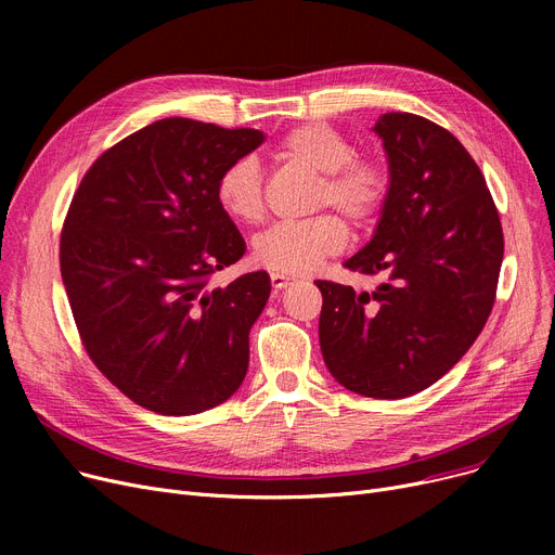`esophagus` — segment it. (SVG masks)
Here are the masks:
<instances>
[{"label": "esophagus", "mask_w": 555, "mask_h": 555, "mask_svg": "<svg viewBox=\"0 0 555 555\" xmlns=\"http://www.w3.org/2000/svg\"><path fill=\"white\" fill-rule=\"evenodd\" d=\"M270 279H272V287L276 289V293H279V289H283V287H287L289 283H293V279L285 276V274H276V272Z\"/></svg>", "instance_id": "obj_1"}]
</instances>
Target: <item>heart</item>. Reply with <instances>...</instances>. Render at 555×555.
I'll use <instances>...</instances> for the list:
<instances>
[{
  "mask_svg": "<svg viewBox=\"0 0 555 555\" xmlns=\"http://www.w3.org/2000/svg\"><path fill=\"white\" fill-rule=\"evenodd\" d=\"M281 155L319 175L314 209L333 207L364 227L385 209L391 191L389 166L373 155H356L353 143L328 124H304L281 141ZM220 209L243 224L262 218V172L256 159H233L218 178ZM348 243V229L335 214L279 222L254 241V260L276 274H306Z\"/></svg>",
  "mask_w": 555,
  "mask_h": 555,
  "instance_id": "b5f03b06",
  "label": "heart"
}]
</instances>
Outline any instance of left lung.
I'll use <instances>...</instances> for the list:
<instances>
[{
    "label": "left lung",
    "instance_id": "left-lung-1",
    "mask_svg": "<svg viewBox=\"0 0 555 555\" xmlns=\"http://www.w3.org/2000/svg\"><path fill=\"white\" fill-rule=\"evenodd\" d=\"M373 130L391 191L371 243L344 266L383 281L371 293L314 281L324 297L319 344L348 391L396 400L443 377L483 331L504 231L486 178L452 132L410 112L383 114Z\"/></svg>",
    "mask_w": 555,
    "mask_h": 555
}]
</instances>
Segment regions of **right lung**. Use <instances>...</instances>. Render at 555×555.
Instances as JSON below:
<instances>
[{"instance_id":"add662e5","label":"right lung","mask_w":555,"mask_h":555,"mask_svg":"<svg viewBox=\"0 0 555 555\" xmlns=\"http://www.w3.org/2000/svg\"><path fill=\"white\" fill-rule=\"evenodd\" d=\"M251 128L162 119L85 172L61 233V272L87 356L139 406L193 416L245 380L268 272L211 287L245 254L220 172L262 143Z\"/></svg>"}]
</instances>
